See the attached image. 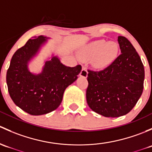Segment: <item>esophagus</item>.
Listing matches in <instances>:
<instances>
[{
	"mask_svg": "<svg viewBox=\"0 0 152 152\" xmlns=\"http://www.w3.org/2000/svg\"><path fill=\"white\" fill-rule=\"evenodd\" d=\"M80 76H82V77H85L86 78L87 76V67L85 66H82V69L81 70V73H80Z\"/></svg>",
	"mask_w": 152,
	"mask_h": 152,
	"instance_id": "1",
	"label": "esophagus"
}]
</instances>
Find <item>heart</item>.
<instances>
[{
    "instance_id": "1",
    "label": "heart",
    "mask_w": 152,
    "mask_h": 152,
    "mask_svg": "<svg viewBox=\"0 0 152 152\" xmlns=\"http://www.w3.org/2000/svg\"><path fill=\"white\" fill-rule=\"evenodd\" d=\"M118 52V45L115 42H107L104 39L94 41L89 44L80 53L81 57L93 60L95 66L105 67L116 57Z\"/></svg>"
}]
</instances>
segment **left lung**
Here are the masks:
<instances>
[{"mask_svg": "<svg viewBox=\"0 0 152 152\" xmlns=\"http://www.w3.org/2000/svg\"><path fill=\"white\" fill-rule=\"evenodd\" d=\"M121 53L109 66L87 70V102L94 112L107 118L129 113L143 90L145 72L140 56L125 37L118 38Z\"/></svg>", "mask_w": 152, "mask_h": 152, "instance_id": "8db88e82", "label": "left lung"}]
</instances>
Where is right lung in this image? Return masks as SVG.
Here are the masks:
<instances>
[{"label":"right lung","mask_w":152,"mask_h":152,"mask_svg":"<svg viewBox=\"0 0 152 152\" xmlns=\"http://www.w3.org/2000/svg\"><path fill=\"white\" fill-rule=\"evenodd\" d=\"M45 37L29 39L16 50L7 73L11 99L18 107L31 115L47 114L62 102L65 90L77 79L82 66L67 67L56 56L45 62L40 74L28 71L27 63L46 41Z\"/></svg>","instance_id":"1"}]
</instances>
